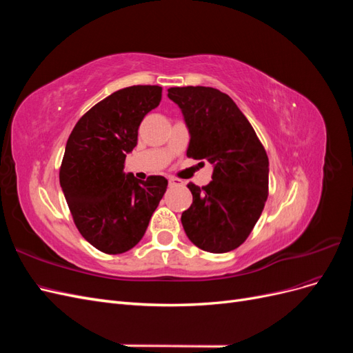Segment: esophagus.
I'll use <instances>...</instances> for the list:
<instances>
[{"mask_svg": "<svg viewBox=\"0 0 353 353\" xmlns=\"http://www.w3.org/2000/svg\"><path fill=\"white\" fill-rule=\"evenodd\" d=\"M169 185H170V187H179V185H183V179H178V178H172V176H170V178H169Z\"/></svg>", "mask_w": 353, "mask_h": 353, "instance_id": "obj_1", "label": "esophagus"}]
</instances>
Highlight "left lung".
<instances>
[{
    "label": "left lung",
    "instance_id": "obj_1",
    "mask_svg": "<svg viewBox=\"0 0 353 353\" xmlns=\"http://www.w3.org/2000/svg\"><path fill=\"white\" fill-rule=\"evenodd\" d=\"M168 97L184 114L190 132L187 156L213 165L208 185H187L193 194L181 216L187 237L210 253L237 249L268 199L265 148L237 104L219 90L175 87L168 90Z\"/></svg>",
    "mask_w": 353,
    "mask_h": 353
}]
</instances>
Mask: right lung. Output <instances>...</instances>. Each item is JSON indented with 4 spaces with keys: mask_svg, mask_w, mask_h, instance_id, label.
I'll use <instances>...</instances> for the list:
<instances>
[{
    "mask_svg": "<svg viewBox=\"0 0 353 353\" xmlns=\"http://www.w3.org/2000/svg\"><path fill=\"white\" fill-rule=\"evenodd\" d=\"M162 100L159 85H134L97 103L74 125L60 166V185L74 225L95 249H132L162 200L168 179L125 174L126 154L144 116Z\"/></svg>",
    "mask_w": 353,
    "mask_h": 353,
    "instance_id": "add662e5",
    "label": "right lung"
}]
</instances>
